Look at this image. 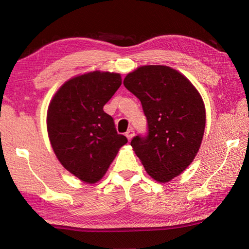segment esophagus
I'll return each instance as SVG.
<instances>
[{
	"label": "esophagus",
	"instance_id": "1",
	"mask_svg": "<svg viewBox=\"0 0 249 249\" xmlns=\"http://www.w3.org/2000/svg\"><path fill=\"white\" fill-rule=\"evenodd\" d=\"M134 134H135V132H134V129H132V127H131V129H129V130H127L126 132H125V136H126V138H127V140H131L132 138H133V136H134Z\"/></svg>",
	"mask_w": 249,
	"mask_h": 249
}]
</instances>
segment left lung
Segmentation results:
<instances>
[{
	"label": "left lung",
	"mask_w": 249,
	"mask_h": 249,
	"mask_svg": "<svg viewBox=\"0 0 249 249\" xmlns=\"http://www.w3.org/2000/svg\"><path fill=\"white\" fill-rule=\"evenodd\" d=\"M124 85L140 100L148 126L147 136L134 137L131 145L149 177L167 183L198 153L205 104L192 83L169 66H140L126 74Z\"/></svg>",
	"instance_id": "obj_1"
}]
</instances>
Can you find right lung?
<instances>
[{"label":"right lung","instance_id":"add662e5","mask_svg":"<svg viewBox=\"0 0 249 249\" xmlns=\"http://www.w3.org/2000/svg\"><path fill=\"white\" fill-rule=\"evenodd\" d=\"M120 85L119 73L90 71L66 81L49 105L53 150L62 166L86 184L99 182L127 142L103 110Z\"/></svg>","mask_w":249,"mask_h":249}]
</instances>
